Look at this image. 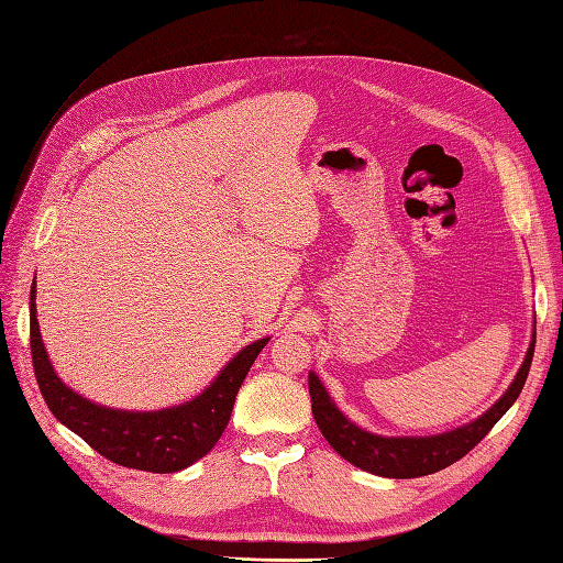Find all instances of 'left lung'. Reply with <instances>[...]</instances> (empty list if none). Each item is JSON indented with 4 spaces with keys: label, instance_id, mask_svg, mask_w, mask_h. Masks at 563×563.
Listing matches in <instances>:
<instances>
[{
    "label": "left lung",
    "instance_id": "8db88e82",
    "mask_svg": "<svg viewBox=\"0 0 563 563\" xmlns=\"http://www.w3.org/2000/svg\"><path fill=\"white\" fill-rule=\"evenodd\" d=\"M533 350L536 335L531 340V345H528L526 360L517 373L515 383L507 387L505 395L493 404L484 416L444 434L380 437L356 428L354 422H350L340 413V408L331 401L327 387H323L321 380L310 371L312 416L317 420V428L321 430L323 439L333 446V451L364 472L387 476V479H413V476L434 474L467 455L490 432L493 424L507 413V408L517 401L528 378V368H531L533 362Z\"/></svg>",
    "mask_w": 563,
    "mask_h": 563
}]
</instances>
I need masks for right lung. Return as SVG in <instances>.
I'll list each match as a JSON object with an SVG mask.
<instances>
[{
	"instance_id": "right-lung-1",
	"label": "right lung",
	"mask_w": 563,
	"mask_h": 563,
	"mask_svg": "<svg viewBox=\"0 0 563 563\" xmlns=\"http://www.w3.org/2000/svg\"><path fill=\"white\" fill-rule=\"evenodd\" d=\"M30 291V350L32 366L48 411L67 430L122 467L168 474L190 467L207 455L225 432L232 406L255 356L267 345L261 338L246 345L218 373V378L192 401L159 411H117L79 397L67 387L48 362L37 323V291Z\"/></svg>"
}]
</instances>
